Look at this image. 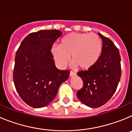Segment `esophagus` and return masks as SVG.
Wrapping results in <instances>:
<instances>
[{
  "label": "esophagus",
  "mask_w": 132,
  "mask_h": 132,
  "mask_svg": "<svg viewBox=\"0 0 132 132\" xmlns=\"http://www.w3.org/2000/svg\"><path fill=\"white\" fill-rule=\"evenodd\" d=\"M69 75H70V77H74V76H76V75H77V73H75V72L71 71V72H70Z\"/></svg>",
  "instance_id": "obj_1"
}]
</instances>
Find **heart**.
<instances>
[{"mask_svg": "<svg viewBox=\"0 0 132 132\" xmlns=\"http://www.w3.org/2000/svg\"><path fill=\"white\" fill-rule=\"evenodd\" d=\"M102 50V40L98 35L71 33L61 39L59 45H53L52 53L61 67L67 65L71 55L75 65L88 70L97 63Z\"/></svg>", "mask_w": 132, "mask_h": 132, "instance_id": "obj_1", "label": "heart"}]
</instances>
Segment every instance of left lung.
Instances as JSON below:
<instances>
[{"label":"left lung","mask_w":132,"mask_h":132,"mask_svg":"<svg viewBox=\"0 0 132 132\" xmlns=\"http://www.w3.org/2000/svg\"><path fill=\"white\" fill-rule=\"evenodd\" d=\"M102 40L100 59L92 68L77 73L83 82L78 90L79 101L90 108L105 104L116 92L121 77L120 55L118 49L109 38L98 33Z\"/></svg>","instance_id":"1"}]
</instances>
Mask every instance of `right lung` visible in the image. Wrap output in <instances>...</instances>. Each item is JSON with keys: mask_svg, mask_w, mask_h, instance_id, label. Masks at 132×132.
<instances>
[{"mask_svg": "<svg viewBox=\"0 0 132 132\" xmlns=\"http://www.w3.org/2000/svg\"><path fill=\"white\" fill-rule=\"evenodd\" d=\"M61 35L58 30L33 32L23 39L16 52L14 83L19 96L30 106L38 108L49 104L61 84L69 77V71L55 67L51 52Z\"/></svg>", "mask_w": 132, "mask_h": 132, "instance_id": "obj_1", "label": "right lung"}]
</instances>
